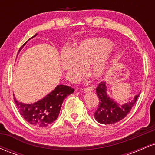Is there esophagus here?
<instances>
[{
	"mask_svg": "<svg viewBox=\"0 0 155 155\" xmlns=\"http://www.w3.org/2000/svg\"><path fill=\"white\" fill-rule=\"evenodd\" d=\"M94 90H95V87H94V86H91V87H90L84 89V92H88L93 91Z\"/></svg>",
	"mask_w": 155,
	"mask_h": 155,
	"instance_id": "obj_1",
	"label": "esophagus"
}]
</instances>
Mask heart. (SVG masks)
<instances>
[{"label": "heart", "instance_id": "b5f03b06", "mask_svg": "<svg viewBox=\"0 0 155 155\" xmlns=\"http://www.w3.org/2000/svg\"><path fill=\"white\" fill-rule=\"evenodd\" d=\"M113 44L104 38H93L83 41L73 51H63L60 58L62 70L68 76L79 77L88 67V74L92 79L101 78L108 67L107 58Z\"/></svg>", "mask_w": 155, "mask_h": 155}]
</instances>
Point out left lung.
Here are the masks:
<instances>
[{"mask_svg": "<svg viewBox=\"0 0 155 155\" xmlns=\"http://www.w3.org/2000/svg\"><path fill=\"white\" fill-rule=\"evenodd\" d=\"M106 81H102L96 88V93L99 98L97 109L94 113L96 121L103 124H111L120 122L131 111L139 93L136 95L131 101L121 105L110 97L107 93Z\"/></svg>", "mask_w": 155, "mask_h": 155, "instance_id": "obj_1", "label": "left lung"}]
</instances>
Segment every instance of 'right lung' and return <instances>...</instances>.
Listing matches in <instances>:
<instances>
[{
	"mask_svg": "<svg viewBox=\"0 0 155 155\" xmlns=\"http://www.w3.org/2000/svg\"><path fill=\"white\" fill-rule=\"evenodd\" d=\"M36 35L37 33L30 39ZM26 43L20 47L17 55ZM74 92V90L71 87L60 84L58 85L54 90L43 98L33 104L19 102L15 97L14 99L19 113L27 122L35 127H44L49 125L57 120L64 99Z\"/></svg>",
	"mask_w": 155,
	"mask_h": 155,
	"instance_id": "right-lung-1",
	"label": "right lung"
}]
</instances>
